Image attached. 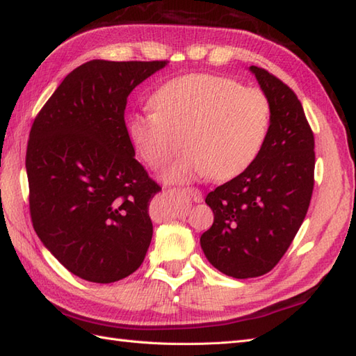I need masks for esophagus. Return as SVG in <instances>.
Here are the masks:
<instances>
[{
	"label": "esophagus",
	"mask_w": 356,
	"mask_h": 356,
	"mask_svg": "<svg viewBox=\"0 0 356 356\" xmlns=\"http://www.w3.org/2000/svg\"><path fill=\"white\" fill-rule=\"evenodd\" d=\"M184 193L191 197L194 202H202L203 200V194H202V191L198 188H194V186L189 188L188 186V188H184Z\"/></svg>",
	"instance_id": "esophagus-1"
}]
</instances>
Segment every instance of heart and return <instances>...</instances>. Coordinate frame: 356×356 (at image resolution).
Segmentation results:
<instances>
[{
    "instance_id": "heart-1",
    "label": "heart",
    "mask_w": 356,
    "mask_h": 356,
    "mask_svg": "<svg viewBox=\"0 0 356 356\" xmlns=\"http://www.w3.org/2000/svg\"><path fill=\"white\" fill-rule=\"evenodd\" d=\"M153 113L129 121L139 158L159 171L188 147L167 172L171 181L211 176L232 179L258 158L270 129L271 107L261 89L211 74H189L163 83L150 98Z\"/></svg>"
}]
</instances>
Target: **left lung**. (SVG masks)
<instances>
[{"instance_id": "8db88e82", "label": "left lung", "mask_w": 356, "mask_h": 356, "mask_svg": "<svg viewBox=\"0 0 356 356\" xmlns=\"http://www.w3.org/2000/svg\"><path fill=\"white\" fill-rule=\"evenodd\" d=\"M267 95L270 129L249 168L206 197L213 225L200 238L213 267L249 279L276 267L291 245L314 189V134L302 103L282 80L250 66Z\"/></svg>"}]
</instances>
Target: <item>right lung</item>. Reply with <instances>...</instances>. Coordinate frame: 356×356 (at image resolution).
I'll use <instances>...</instances> for the list:
<instances>
[{
	"label": "right lung",
	"mask_w": 356,
	"mask_h": 356,
	"mask_svg": "<svg viewBox=\"0 0 356 356\" xmlns=\"http://www.w3.org/2000/svg\"><path fill=\"white\" fill-rule=\"evenodd\" d=\"M90 60L71 71L36 115L26 168L33 227L72 275L127 277L152 243L148 204L161 186L135 159L127 97L167 65Z\"/></svg>",
	"instance_id": "1"
}]
</instances>
